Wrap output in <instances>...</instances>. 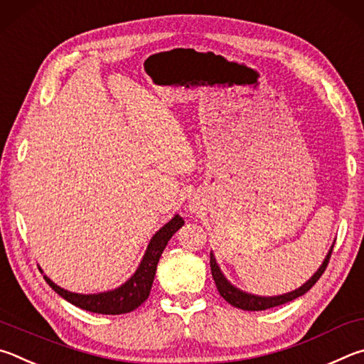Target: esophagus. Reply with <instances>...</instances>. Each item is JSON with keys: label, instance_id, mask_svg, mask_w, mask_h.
<instances>
[{"label": "esophagus", "instance_id": "esophagus-1", "mask_svg": "<svg viewBox=\"0 0 364 364\" xmlns=\"http://www.w3.org/2000/svg\"><path fill=\"white\" fill-rule=\"evenodd\" d=\"M196 208H198V206H196V205H195V203H193V205H192V206H190V209H192V211H196Z\"/></svg>", "mask_w": 364, "mask_h": 364}]
</instances>
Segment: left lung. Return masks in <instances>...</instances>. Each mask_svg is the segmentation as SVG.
Wrapping results in <instances>:
<instances>
[{"label": "left lung", "mask_w": 364, "mask_h": 364, "mask_svg": "<svg viewBox=\"0 0 364 364\" xmlns=\"http://www.w3.org/2000/svg\"><path fill=\"white\" fill-rule=\"evenodd\" d=\"M333 247L331 246V250L328 252L326 259H324V262L321 264L320 269L316 270V273L314 277H311L307 283H304L301 288L296 289V291H291L288 294H283V296H273V297H262V296H254V294H247V292L240 291L238 288H235L232 283L227 282V278L224 277V273L220 272L218 262H215V259L211 252V260H209V264H211V273H213V278L215 282V286H218V291L219 294L225 299V301L233 305V307L241 309V310H247V311H259V310H267V309H272V307H278V305H283L286 302H291L294 301V299L304 296L305 292L310 291L311 286H314L320 277L324 273L328 267V262L331 259V254H333Z\"/></svg>", "instance_id": "left-lung-1"}]
</instances>
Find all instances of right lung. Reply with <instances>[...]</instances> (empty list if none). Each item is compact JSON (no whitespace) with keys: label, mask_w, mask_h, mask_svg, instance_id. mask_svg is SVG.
Listing matches in <instances>:
<instances>
[{"label":"right lung","mask_w":364,"mask_h":364,"mask_svg":"<svg viewBox=\"0 0 364 364\" xmlns=\"http://www.w3.org/2000/svg\"><path fill=\"white\" fill-rule=\"evenodd\" d=\"M182 225L183 219L181 215H174L168 224L159 228L150 240L149 247H146L145 251V256L136 273H134L124 284H121L119 288L113 291L99 292V294H76V292L62 289L60 286L50 282L48 277H44V279H46L48 284L57 292V294L82 310L100 315L129 314V311L136 310L139 305H142L146 299H149L153 279H155L158 260L161 257L164 247L172 238V235H174Z\"/></svg>","instance_id":"1"}]
</instances>
